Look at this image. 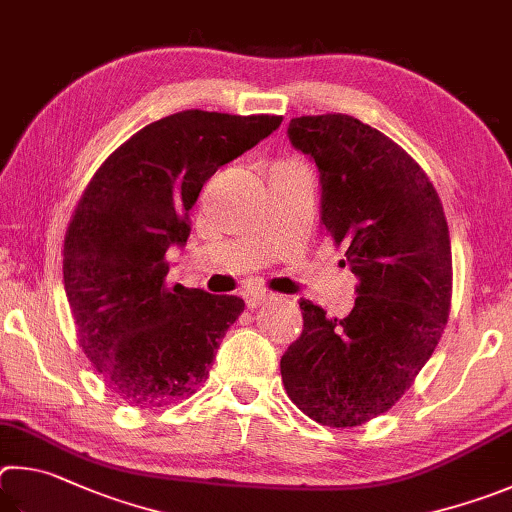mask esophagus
<instances>
[{"label": "esophagus", "instance_id": "obj_1", "mask_svg": "<svg viewBox=\"0 0 512 512\" xmlns=\"http://www.w3.org/2000/svg\"><path fill=\"white\" fill-rule=\"evenodd\" d=\"M267 301H270V294H265V292H247L245 294V303L251 310L263 306V303H267Z\"/></svg>", "mask_w": 512, "mask_h": 512}]
</instances>
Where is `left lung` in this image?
Returning a JSON list of instances; mask_svg holds the SVG:
<instances>
[{"label": "left lung", "mask_w": 512, "mask_h": 512, "mask_svg": "<svg viewBox=\"0 0 512 512\" xmlns=\"http://www.w3.org/2000/svg\"><path fill=\"white\" fill-rule=\"evenodd\" d=\"M288 137L319 168L321 224L360 283L344 319L301 299L283 384L317 423L357 427L396 405L438 346L452 303L450 229L425 170L380 130L319 114L292 119Z\"/></svg>", "instance_id": "8db88e82"}]
</instances>
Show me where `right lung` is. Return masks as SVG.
Listing matches in <instances>:
<instances>
[{"label": "right lung", "instance_id": "add662e5", "mask_svg": "<svg viewBox=\"0 0 512 512\" xmlns=\"http://www.w3.org/2000/svg\"><path fill=\"white\" fill-rule=\"evenodd\" d=\"M283 116L184 110L146 125L96 170L71 215L62 274L78 342L107 389L132 407L188 398L245 310L227 294L166 285L215 170L279 128Z\"/></svg>", "mask_w": 512, "mask_h": 512}]
</instances>
